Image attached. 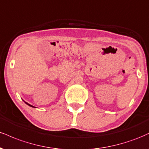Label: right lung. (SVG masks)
Wrapping results in <instances>:
<instances>
[{
  "label": "right lung",
  "mask_w": 149,
  "mask_h": 149,
  "mask_svg": "<svg viewBox=\"0 0 149 149\" xmlns=\"http://www.w3.org/2000/svg\"><path fill=\"white\" fill-rule=\"evenodd\" d=\"M25 103H26V104H27V105L30 106V107H33V106H32V105H31V104H28V103H26V102H25Z\"/></svg>",
  "instance_id": "1"
}]
</instances>
